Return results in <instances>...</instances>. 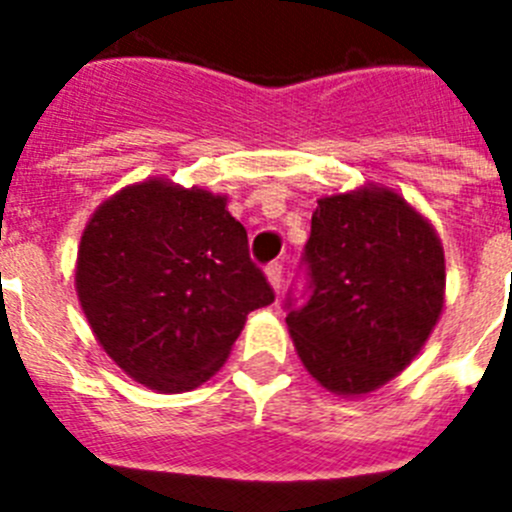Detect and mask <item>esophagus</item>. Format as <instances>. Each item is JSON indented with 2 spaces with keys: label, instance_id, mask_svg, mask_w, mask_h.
<instances>
[{
  "label": "esophagus",
  "instance_id": "obj_1",
  "mask_svg": "<svg viewBox=\"0 0 512 512\" xmlns=\"http://www.w3.org/2000/svg\"><path fill=\"white\" fill-rule=\"evenodd\" d=\"M266 277H269V284L279 292L282 287V261H269L266 264Z\"/></svg>",
  "mask_w": 512,
  "mask_h": 512
}]
</instances>
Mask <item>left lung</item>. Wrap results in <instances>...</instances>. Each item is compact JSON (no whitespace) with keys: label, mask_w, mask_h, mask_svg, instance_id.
Wrapping results in <instances>:
<instances>
[{"label":"left lung","mask_w":512,"mask_h":512,"mask_svg":"<svg viewBox=\"0 0 512 512\" xmlns=\"http://www.w3.org/2000/svg\"><path fill=\"white\" fill-rule=\"evenodd\" d=\"M289 289V333L307 372L336 395H366L413 361L443 307L436 230L387 189L318 200ZM302 299V303H297Z\"/></svg>","instance_id":"obj_1"}]
</instances>
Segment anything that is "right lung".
Instances as JSON below:
<instances>
[{"mask_svg": "<svg viewBox=\"0 0 512 512\" xmlns=\"http://www.w3.org/2000/svg\"><path fill=\"white\" fill-rule=\"evenodd\" d=\"M76 292L104 351L158 392L210 379L248 312L274 302L225 197L158 179L94 212L81 235Z\"/></svg>", "mask_w": 512, "mask_h": 512, "instance_id": "add662e5", "label": "right lung"}]
</instances>
